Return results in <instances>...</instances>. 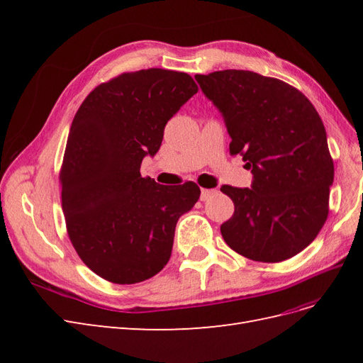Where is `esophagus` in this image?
Listing matches in <instances>:
<instances>
[{
  "mask_svg": "<svg viewBox=\"0 0 363 363\" xmlns=\"http://www.w3.org/2000/svg\"><path fill=\"white\" fill-rule=\"evenodd\" d=\"M216 194L215 189H201V195H200V200L201 201H207L208 199H212V196Z\"/></svg>",
  "mask_w": 363,
  "mask_h": 363,
  "instance_id": "34e87169",
  "label": "esophagus"
}]
</instances>
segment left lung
<instances>
[{"label": "left lung", "mask_w": 363, "mask_h": 363, "mask_svg": "<svg viewBox=\"0 0 363 363\" xmlns=\"http://www.w3.org/2000/svg\"><path fill=\"white\" fill-rule=\"evenodd\" d=\"M195 80L224 118L230 152L252 174L251 189L221 188L235 203L221 225L227 245L257 262L298 255L325 223L335 177L320 115L298 89L272 77L225 69Z\"/></svg>", "instance_id": "obj_1"}]
</instances>
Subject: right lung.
Returning <instances> with one entry per match:
<instances>
[{
    "mask_svg": "<svg viewBox=\"0 0 363 363\" xmlns=\"http://www.w3.org/2000/svg\"><path fill=\"white\" fill-rule=\"evenodd\" d=\"M199 92L186 72L151 68L101 83L77 111L60 169L62 208L77 255L118 284L167 265L179 218L200 199L194 182L159 184L140 175L163 130Z\"/></svg>",
    "mask_w": 363,
    "mask_h": 363,
    "instance_id": "obj_1",
    "label": "right lung"
}]
</instances>
